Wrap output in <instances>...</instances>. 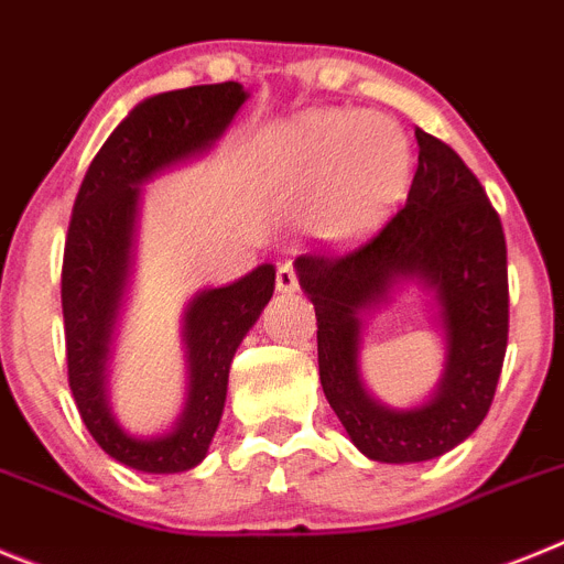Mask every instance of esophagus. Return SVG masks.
Wrapping results in <instances>:
<instances>
[{"label":"esophagus","mask_w":564,"mask_h":564,"mask_svg":"<svg viewBox=\"0 0 564 564\" xmlns=\"http://www.w3.org/2000/svg\"><path fill=\"white\" fill-rule=\"evenodd\" d=\"M275 289L281 294H294V292H297V272H294L292 263H283V267H278Z\"/></svg>","instance_id":"esophagus-1"}]
</instances>
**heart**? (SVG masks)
Listing matches in <instances>:
<instances>
[{"instance_id": "1", "label": "heart", "mask_w": 564, "mask_h": 564, "mask_svg": "<svg viewBox=\"0 0 564 564\" xmlns=\"http://www.w3.org/2000/svg\"><path fill=\"white\" fill-rule=\"evenodd\" d=\"M410 143L390 120L368 111H312L283 134L278 176L312 205V230L351 245L377 230L410 182Z\"/></svg>"}]
</instances>
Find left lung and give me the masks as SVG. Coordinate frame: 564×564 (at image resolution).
Instances as JSON below:
<instances>
[{"instance_id":"1","label":"left lung","mask_w":564,"mask_h":564,"mask_svg":"<svg viewBox=\"0 0 564 564\" xmlns=\"http://www.w3.org/2000/svg\"><path fill=\"white\" fill-rule=\"evenodd\" d=\"M419 169L408 205L348 256H301L294 270L317 314L319 384L359 453L419 464L469 438L495 399L509 339L506 238L478 176L438 137L415 129ZM434 292L445 373L431 402L395 411L358 373L361 314L399 282Z\"/></svg>"}]
</instances>
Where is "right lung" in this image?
<instances>
[{"label":"right lung","mask_w":564,"mask_h":564,"mask_svg":"<svg viewBox=\"0 0 564 564\" xmlns=\"http://www.w3.org/2000/svg\"><path fill=\"white\" fill-rule=\"evenodd\" d=\"M247 98L236 80L145 98L111 131L75 196L61 270L69 390L100 449L129 469L174 475L205 460L225 413L236 348L275 292L272 263L227 286L196 292L182 317L185 410L169 433L151 438L120 427L109 408V359L134 267L140 185L207 154Z\"/></svg>","instance_id":"right-lung-1"}]
</instances>
